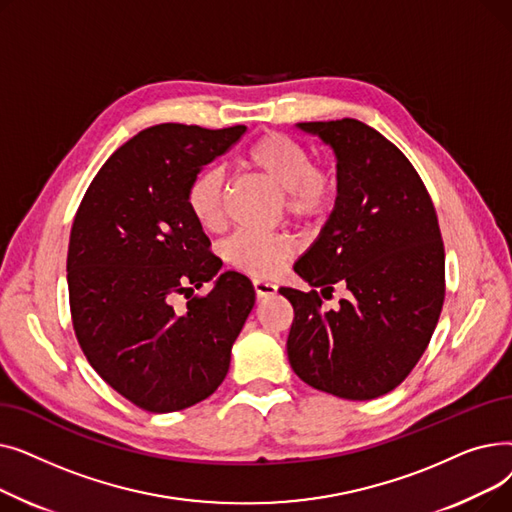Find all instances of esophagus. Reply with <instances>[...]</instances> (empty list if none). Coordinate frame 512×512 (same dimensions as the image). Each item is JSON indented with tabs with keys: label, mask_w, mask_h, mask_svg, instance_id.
Returning <instances> with one entry per match:
<instances>
[{
	"label": "esophagus",
	"mask_w": 512,
	"mask_h": 512,
	"mask_svg": "<svg viewBox=\"0 0 512 512\" xmlns=\"http://www.w3.org/2000/svg\"><path fill=\"white\" fill-rule=\"evenodd\" d=\"M253 288H255L257 299L274 297V294L278 292V286H276L274 282H267V280H261V278H255V280H253Z\"/></svg>",
	"instance_id": "1"
}]
</instances>
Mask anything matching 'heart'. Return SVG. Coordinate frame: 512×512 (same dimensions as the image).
<instances>
[{"instance_id":"1","label":"heart","mask_w":512,"mask_h":512,"mask_svg":"<svg viewBox=\"0 0 512 512\" xmlns=\"http://www.w3.org/2000/svg\"><path fill=\"white\" fill-rule=\"evenodd\" d=\"M247 161L263 178L280 188L286 211L297 220H315L330 209L334 182L313 164L309 151L297 141L278 132L263 134L251 145ZM224 191L226 178L220 166H205L188 184V209L205 230H215L224 224ZM292 253L294 242L282 232L238 230L222 245V257L234 270L253 278L276 276Z\"/></svg>"}]
</instances>
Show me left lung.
<instances>
[{
  "instance_id": "left-lung-1",
  "label": "left lung",
  "mask_w": 512,
  "mask_h": 512,
  "mask_svg": "<svg viewBox=\"0 0 512 512\" xmlns=\"http://www.w3.org/2000/svg\"><path fill=\"white\" fill-rule=\"evenodd\" d=\"M336 157L338 195L328 222L294 263L321 294L351 292L321 313L315 290L280 288L294 309L290 367L315 390L346 400L388 394L417 365L444 303V245L425 186L386 137L342 118L299 122Z\"/></svg>"
}]
</instances>
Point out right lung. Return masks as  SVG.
I'll list each match as a JSON object with an SVG mask.
<instances>
[{"mask_svg":"<svg viewBox=\"0 0 512 512\" xmlns=\"http://www.w3.org/2000/svg\"><path fill=\"white\" fill-rule=\"evenodd\" d=\"M247 126L157 124L93 178L68 245L72 324L91 367L149 413L197 405L224 382L255 305L247 276L224 272L186 203L188 184ZM214 280L205 298L195 287ZM178 293L189 299L178 310Z\"/></svg>","mask_w":512,"mask_h":512,"instance_id":"obj_1","label":"right lung"}]
</instances>
